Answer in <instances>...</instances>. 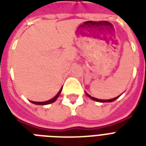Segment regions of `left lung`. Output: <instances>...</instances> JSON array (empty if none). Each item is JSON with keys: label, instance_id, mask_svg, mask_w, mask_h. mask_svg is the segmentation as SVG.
<instances>
[{"label": "left lung", "instance_id": "8db88e82", "mask_svg": "<svg viewBox=\"0 0 146 146\" xmlns=\"http://www.w3.org/2000/svg\"><path fill=\"white\" fill-rule=\"evenodd\" d=\"M86 94L87 96H88V97L90 98H91V99L94 100V101H96V102H113V101H115V100L117 99V98L118 97H119V96H118V97H116V98H112V99L103 100V99H98V98H96L92 97L91 96H89V94L86 93Z\"/></svg>", "mask_w": 146, "mask_h": 146}]
</instances>
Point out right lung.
Wrapping results in <instances>:
<instances>
[{
  "label": "right lung",
  "instance_id": "1",
  "mask_svg": "<svg viewBox=\"0 0 146 146\" xmlns=\"http://www.w3.org/2000/svg\"><path fill=\"white\" fill-rule=\"evenodd\" d=\"M62 89H60V90L59 92H58V93L56 95V96H54V97L53 98H51V99L48 100V101H46V102H32V101H30L32 103H33V104H39V105H45V104H50V103H53V102H54L56 100H57V98L58 97H59L60 94V92H61Z\"/></svg>",
  "mask_w": 146,
  "mask_h": 146
}]
</instances>
